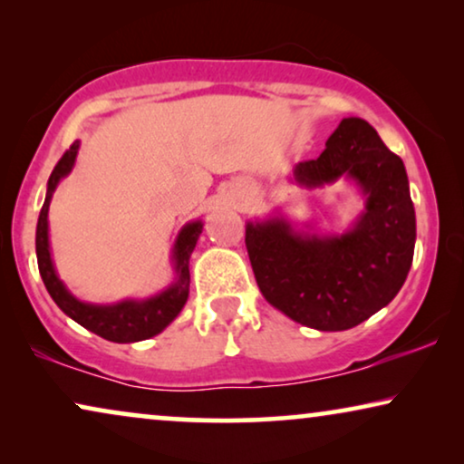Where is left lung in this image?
<instances>
[{
    "label": "left lung",
    "instance_id": "8db88e82",
    "mask_svg": "<svg viewBox=\"0 0 464 464\" xmlns=\"http://www.w3.org/2000/svg\"><path fill=\"white\" fill-rule=\"evenodd\" d=\"M353 177L365 213L340 238L302 237L281 219L249 224L245 245L272 306L321 332L351 329L399 294L414 257L416 215L401 158L361 118H344L314 160L295 167L304 186Z\"/></svg>",
    "mask_w": 464,
    "mask_h": 464
}]
</instances>
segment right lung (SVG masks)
Here are the masks:
<instances>
[{
	"mask_svg": "<svg viewBox=\"0 0 464 464\" xmlns=\"http://www.w3.org/2000/svg\"><path fill=\"white\" fill-rule=\"evenodd\" d=\"M80 143L73 141L69 145V150L61 156V160L56 162L48 179V192L44 207L40 211V219H37V232H35V251H37V268H40L42 281L46 285L48 294L56 302L63 313L72 316L75 323H80L82 327L91 329L92 334L101 335V338L110 342H139L148 340L151 335L160 334L177 314L181 313L183 304L188 300L189 294V256H192L196 240H198L202 232L200 221L188 224L183 227L179 238L175 243V266L179 272V278L173 287H169L164 294L151 297L145 302H122L116 306H92V304L78 302L75 297L65 289V285L56 276L53 259H50L48 249V207L50 198L56 183L61 181V177H65L73 167L75 154H78Z\"/></svg>",
	"mask_w": 464,
	"mask_h": 464,
	"instance_id": "obj_1",
	"label": "right lung"
}]
</instances>
